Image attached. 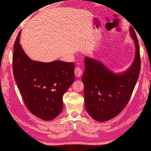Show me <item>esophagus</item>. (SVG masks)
<instances>
[{
  "label": "esophagus",
  "mask_w": 151,
  "mask_h": 151,
  "mask_svg": "<svg viewBox=\"0 0 151 151\" xmlns=\"http://www.w3.org/2000/svg\"><path fill=\"white\" fill-rule=\"evenodd\" d=\"M74 74L77 77H80L83 74V70L79 67H76L74 69Z\"/></svg>",
  "instance_id": "34e87169"
}]
</instances>
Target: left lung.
<instances>
[{"mask_svg": "<svg viewBox=\"0 0 151 151\" xmlns=\"http://www.w3.org/2000/svg\"><path fill=\"white\" fill-rule=\"evenodd\" d=\"M130 33L136 47L135 58L129 70L116 75L102 63L88 57L84 59L85 70L82 77L84 86L86 110L93 119L106 122L115 118L129 103L140 71L139 41L134 28Z\"/></svg>", "mask_w": 151, "mask_h": 151, "instance_id": "obj_1", "label": "left lung"}]
</instances>
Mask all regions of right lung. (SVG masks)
Masks as SVG:
<instances>
[{
	"mask_svg": "<svg viewBox=\"0 0 151 151\" xmlns=\"http://www.w3.org/2000/svg\"><path fill=\"white\" fill-rule=\"evenodd\" d=\"M21 31L14 44L13 74L29 111L43 120H51L61 113L63 95L74 83V63L31 60L19 44Z\"/></svg>",
	"mask_w": 151,
	"mask_h": 151,
	"instance_id": "1",
	"label": "right lung"
}]
</instances>
